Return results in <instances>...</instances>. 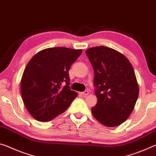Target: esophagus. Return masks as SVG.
<instances>
[{"label":"esophagus","instance_id":"34e87169","mask_svg":"<svg viewBox=\"0 0 156 156\" xmlns=\"http://www.w3.org/2000/svg\"><path fill=\"white\" fill-rule=\"evenodd\" d=\"M80 94L83 95V96H87V95L89 94V91H84L83 92H81Z\"/></svg>","mask_w":156,"mask_h":156}]
</instances>
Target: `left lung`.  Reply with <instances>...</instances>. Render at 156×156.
Returning a JSON list of instances; mask_svg holds the SVG:
<instances>
[{"label": "left lung", "instance_id": "8db88e82", "mask_svg": "<svg viewBox=\"0 0 156 156\" xmlns=\"http://www.w3.org/2000/svg\"><path fill=\"white\" fill-rule=\"evenodd\" d=\"M85 53L94 68L98 100L92 114L105 126L120 125L131 115L138 98L133 68L123 54L109 47H91Z\"/></svg>", "mask_w": 156, "mask_h": 156}]
</instances>
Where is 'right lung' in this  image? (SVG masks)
<instances>
[{
	"mask_svg": "<svg viewBox=\"0 0 156 156\" xmlns=\"http://www.w3.org/2000/svg\"><path fill=\"white\" fill-rule=\"evenodd\" d=\"M81 49L53 47L37 53L29 61L21 79L23 102L36 120L47 122L61 114L77 97L71 90L69 71Z\"/></svg>",
	"mask_w": 156,
	"mask_h": 156,
	"instance_id": "right-lung-1",
	"label": "right lung"
}]
</instances>
